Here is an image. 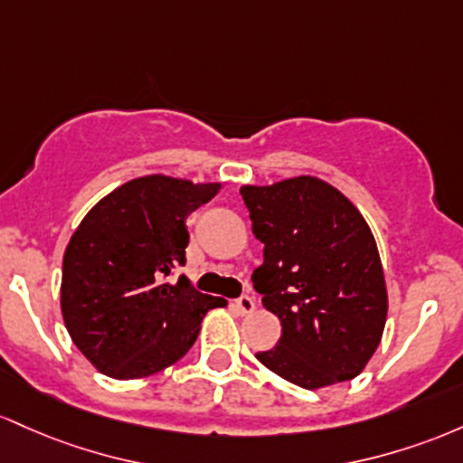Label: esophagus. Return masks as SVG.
<instances>
[{"mask_svg":"<svg viewBox=\"0 0 463 463\" xmlns=\"http://www.w3.org/2000/svg\"><path fill=\"white\" fill-rule=\"evenodd\" d=\"M233 306H236L238 315H251L253 310H256V299L251 298V295H241L236 301H233Z\"/></svg>","mask_w":463,"mask_h":463,"instance_id":"esophagus-1","label":"esophagus"}]
</instances>
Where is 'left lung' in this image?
Listing matches in <instances>:
<instances>
[{
    "label": "left lung",
    "instance_id": "obj_1",
    "mask_svg": "<svg viewBox=\"0 0 463 463\" xmlns=\"http://www.w3.org/2000/svg\"><path fill=\"white\" fill-rule=\"evenodd\" d=\"M241 194L264 242L253 288L282 321L278 345L256 358L304 389L352 381L376 352L387 319L385 275L370 225L317 176L242 185Z\"/></svg>",
    "mask_w": 463,
    "mask_h": 463
}]
</instances>
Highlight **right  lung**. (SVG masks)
<instances>
[{"mask_svg":"<svg viewBox=\"0 0 463 463\" xmlns=\"http://www.w3.org/2000/svg\"><path fill=\"white\" fill-rule=\"evenodd\" d=\"M221 190L148 175L119 185L82 218L63 256L61 310L78 350L107 376L144 378L185 356L205 313L225 306L175 267L185 264V218Z\"/></svg>","mask_w":463,"mask_h":463,"instance_id":"obj_1","label":"right lung"}]
</instances>
